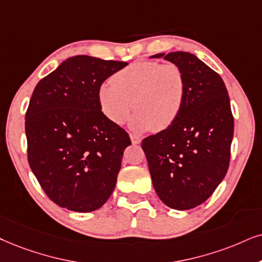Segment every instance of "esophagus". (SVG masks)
Instances as JSON below:
<instances>
[{"instance_id": "1", "label": "esophagus", "mask_w": 262, "mask_h": 262, "mask_svg": "<svg viewBox=\"0 0 262 262\" xmlns=\"http://www.w3.org/2000/svg\"><path fill=\"white\" fill-rule=\"evenodd\" d=\"M130 140L133 145H138L141 142V138L138 137V135H135V134H130Z\"/></svg>"}]
</instances>
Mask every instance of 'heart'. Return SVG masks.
I'll list each match as a JSON object with an SVG mask.
<instances>
[{"instance_id":"heart-1","label":"heart","mask_w":262,"mask_h":262,"mask_svg":"<svg viewBox=\"0 0 262 262\" xmlns=\"http://www.w3.org/2000/svg\"><path fill=\"white\" fill-rule=\"evenodd\" d=\"M185 97L183 71L175 64L139 61L125 66L98 92L101 111L111 122L123 124L137 110V130H163L173 124Z\"/></svg>"}]
</instances>
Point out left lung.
<instances>
[{
	"mask_svg": "<svg viewBox=\"0 0 262 262\" xmlns=\"http://www.w3.org/2000/svg\"><path fill=\"white\" fill-rule=\"evenodd\" d=\"M180 68L185 97L173 124L145 138L141 147L156 193L165 205L188 210L203 203L227 173L233 116L223 78L188 52L151 55Z\"/></svg>",
	"mask_w": 262,
	"mask_h": 262,
	"instance_id": "left-lung-1",
	"label": "left lung"
}]
</instances>
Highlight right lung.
<instances>
[{"label":"right lung","mask_w":262,"mask_h":262,"mask_svg":"<svg viewBox=\"0 0 262 262\" xmlns=\"http://www.w3.org/2000/svg\"><path fill=\"white\" fill-rule=\"evenodd\" d=\"M128 62L76 55L36 85L25 115L28 160L46 194L78 213L97 210L115 190L127 132L102 114V82Z\"/></svg>","instance_id":"add662e5"}]
</instances>
